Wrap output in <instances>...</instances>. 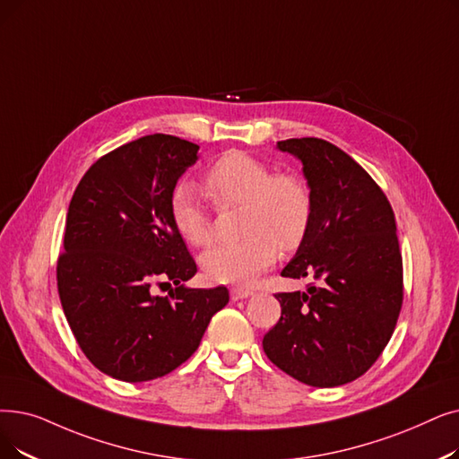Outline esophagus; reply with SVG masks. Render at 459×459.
<instances>
[{
    "instance_id": "1",
    "label": "esophagus",
    "mask_w": 459,
    "mask_h": 459,
    "mask_svg": "<svg viewBox=\"0 0 459 459\" xmlns=\"http://www.w3.org/2000/svg\"><path fill=\"white\" fill-rule=\"evenodd\" d=\"M253 290L251 289H246V287H232L230 289V298L236 302V300H244V298L251 296Z\"/></svg>"
}]
</instances>
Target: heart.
I'll use <instances>...</instances> for the list:
<instances>
[{
  "label": "heart",
  "mask_w": 459,
  "mask_h": 459,
  "mask_svg": "<svg viewBox=\"0 0 459 459\" xmlns=\"http://www.w3.org/2000/svg\"><path fill=\"white\" fill-rule=\"evenodd\" d=\"M201 191L217 210L244 206V240L217 246L201 256V266L212 281H255L275 263L279 249H298L309 232L313 198L307 184L298 174L273 172L251 153L232 150L217 157L203 174ZM170 217L189 246L213 244V219L191 187L182 186L172 193Z\"/></svg>",
  "instance_id": "1"
}]
</instances>
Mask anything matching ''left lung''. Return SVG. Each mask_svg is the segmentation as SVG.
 I'll return each mask as SVG.
<instances>
[{"label": "left lung", "mask_w": 459, "mask_h": 459, "mask_svg": "<svg viewBox=\"0 0 459 459\" xmlns=\"http://www.w3.org/2000/svg\"><path fill=\"white\" fill-rule=\"evenodd\" d=\"M277 148L304 163L313 198L309 232L281 275L313 283L275 294L281 316L263 349L296 381L342 386L377 362L402 311L394 210L373 178L323 138H289Z\"/></svg>", "instance_id": "8db88e82"}]
</instances>
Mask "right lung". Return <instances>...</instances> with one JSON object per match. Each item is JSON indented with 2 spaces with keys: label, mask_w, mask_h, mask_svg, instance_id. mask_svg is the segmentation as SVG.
I'll return each instance as SVG.
<instances>
[{
  "label": "right lung",
  "mask_w": 459,
  "mask_h": 459,
  "mask_svg": "<svg viewBox=\"0 0 459 459\" xmlns=\"http://www.w3.org/2000/svg\"><path fill=\"white\" fill-rule=\"evenodd\" d=\"M198 146L146 134L99 157L78 182L56 279L64 313L88 360L117 381L159 378L198 349L225 287L187 289L196 273L172 225L170 198ZM172 282L169 297L155 286Z\"/></svg>",
  "instance_id": "obj_1"
}]
</instances>
